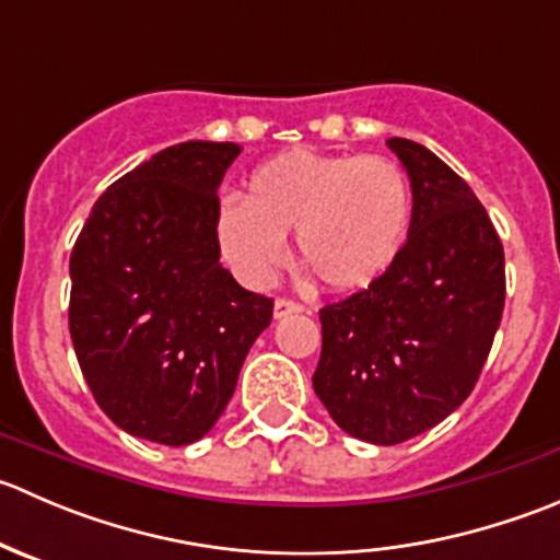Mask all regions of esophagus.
<instances>
[{
  "label": "esophagus",
  "instance_id": "1",
  "mask_svg": "<svg viewBox=\"0 0 560 560\" xmlns=\"http://www.w3.org/2000/svg\"><path fill=\"white\" fill-rule=\"evenodd\" d=\"M301 312H303L301 303L287 301V298H279V301L273 303V316H276V319H284V316H290V314H301Z\"/></svg>",
  "mask_w": 560,
  "mask_h": 560
}]
</instances>
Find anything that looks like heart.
Instances as JSON below:
<instances>
[{"instance_id": "heart-1", "label": "heart", "mask_w": 560, "mask_h": 560, "mask_svg": "<svg viewBox=\"0 0 560 560\" xmlns=\"http://www.w3.org/2000/svg\"><path fill=\"white\" fill-rule=\"evenodd\" d=\"M411 217L415 191L395 162L284 151L254 167L244 200L219 208L217 238L235 273L265 287L298 230L303 268L325 290L363 292L395 268Z\"/></svg>"}]
</instances>
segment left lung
I'll list each match as a JSON object with an SVG mask.
<instances>
[{"label":"left lung","mask_w":560,"mask_h":560,"mask_svg":"<svg viewBox=\"0 0 560 560\" xmlns=\"http://www.w3.org/2000/svg\"><path fill=\"white\" fill-rule=\"evenodd\" d=\"M415 191L404 254L380 284L319 312L314 393L369 444L431 431L468 398L504 312V246L471 186L425 145L389 138Z\"/></svg>","instance_id":"obj_1"}]
</instances>
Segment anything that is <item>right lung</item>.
<instances>
[{"label":"right lung","mask_w":560,"mask_h":560,"mask_svg":"<svg viewBox=\"0 0 560 560\" xmlns=\"http://www.w3.org/2000/svg\"><path fill=\"white\" fill-rule=\"evenodd\" d=\"M238 143L171 145L110 184L70 257V336L100 409L184 447L228 409L273 301L219 262V184Z\"/></svg>","instance_id":"right-lung-1"}]
</instances>
